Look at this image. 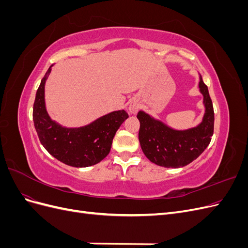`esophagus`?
Segmentation results:
<instances>
[{"mask_svg":"<svg viewBox=\"0 0 248 248\" xmlns=\"http://www.w3.org/2000/svg\"><path fill=\"white\" fill-rule=\"evenodd\" d=\"M140 108V104L137 103V102H131L130 106H129V111L131 112V114H136V112L139 110Z\"/></svg>","mask_w":248,"mask_h":248,"instance_id":"1","label":"esophagus"}]
</instances>
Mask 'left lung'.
Listing matches in <instances>:
<instances>
[{"label": "left lung", "instance_id": "1", "mask_svg": "<svg viewBox=\"0 0 248 248\" xmlns=\"http://www.w3.org/2000/svg\"><path fill=\"white\" fill-rule=\"evenodd\" d=\"M200 91L204 96L205 115L197 127L175 130L140 110L139 140L147 158L163 168H182L192 162L205 151L214 130V110L208 87L200 77Z\"/></svg>", "mask_w": 248, "mask_h": 248}]
</instances>
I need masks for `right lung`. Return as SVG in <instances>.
<instances>
[{
    "label": "right lung",
    "instance_id": "right-lung-1",
    "mask_svg": "<svg viewBox=\"0 0 248 248\" xmlns=\"http://www.w3.org/2000/svg\"><path fill=\"white\" fill-rule=\"evenodd\" d=\"M50 70L51 66L41 79L33 107V121L40 142L50 155L67 166H94L109 153L112 139L128 114L124 109L117 110L79 128L62 127L52 121L46 108L44 85Z\"/></svg>",
    "mask_w": 248,
    "mask_h": 248
}]
</instances>
